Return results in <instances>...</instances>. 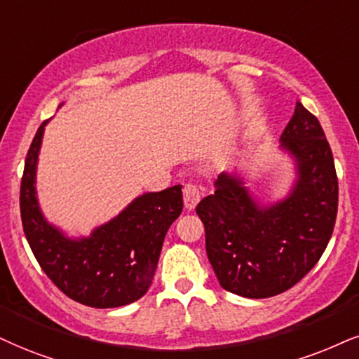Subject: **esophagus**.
<instances>
[{
  "label": "esophagus",
  "instance_id": "obj_1",
  "mask_svg": "<svg viewBox=\"0 0 359 359\" xmlns=\"http://www.w3.org/2000/svg\"><path fill=\"white\" fill-rule=\"evenodd\" d=\"M183 198H184V208L189 211L194 210V206L198 205V201H200L201 198L200 188H198L196 184H187L183 189Z\"/></svg>",
  "mask_w": 359,
  "mask_h": 359
}]
</instances>
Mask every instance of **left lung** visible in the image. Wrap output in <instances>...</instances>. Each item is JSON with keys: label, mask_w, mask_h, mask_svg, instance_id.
Returning a JSON list of instances; mask_svg holds the SVG:
<instances>
[{"label": "left lung", "mask_w": 359, "mask_h": 359, "mask_svg": "<svg viewBox=\"0 0 359 359\" xmlns=\"http://www.w3.org/2000/svg\"><path fill=\"white\" fill-rule=\"evenodd\" d=\"M293 161L285 196L264 200L238 172L223 171L196 206L206 255L219 285L243 298H271L294 286L325 253L338 213V178L323 128L302 103L280 138Z\"/></svg>", "instance_id": "left-lung-1"}]
</instances>
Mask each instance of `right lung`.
<instances>
[{"instance_id": "add662e5", "label": "right lung", "mask_w": 359, "mask_h": 359, "mask_svg": "<svg viewBox=\"0 0 359 359\" xmlns=\"http://www.w3.org/2000/svg\"><path fill=\"white\" fill-rule=\"evenodd\" d=\"M46 125L38 128L29 146L20 193L21 221L34 258L74 302L91 308L138 302L151 286L168 229L183 211V187L140 194L88 236H69L46 219L38 200L36 171Z\"/></svg>"}]
</instances>
